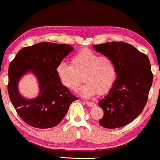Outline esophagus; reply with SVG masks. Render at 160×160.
I'll use <instances>...</instances> for the list:
<instances>
[{
	"label": "esophagus",
	"instance_id": "1",
	"mask_svg": "<svg viewBox=\"0 0 160 160\" xmlns=\"http://www.w3.org/2000/svg\"><path fill=\"white\" fill-rule=\"evenodd\" d=\"M86 104L89 106V107H93V106L95 105V104H94L93 102H89V101H86Z\"/></svg>",
	"mask_w": 160,
	"mask_h": 160
}]
</instances>
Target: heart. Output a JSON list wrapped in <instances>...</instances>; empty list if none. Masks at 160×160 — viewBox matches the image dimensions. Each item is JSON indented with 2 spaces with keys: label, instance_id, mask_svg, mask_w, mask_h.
Listing matches in <instances>:
<instances>
[{
  "label": "heart",
  "instance_id": "obj_1",
  "mask_svg": "<svg viewBox=\"0 0 160 160\" xmlns=\"http://www.w3.org/2000/svg\"><path fill=\"white\" fill-rule=\"evenodd\" d=\"M61 84L67 89L76 91L83 80L81 94L90 97L104 94L110 90L116 78V68L110 57L100 56L89 50H82L71 58V65L61 62L56 68Z\"/></svg>",
  "mask_w": 160,
  "mask_h": 160
}]
</instances>
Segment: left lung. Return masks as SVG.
<instances>
[{
	"label": "left lung",
	"mask_w": 160,
	"mask_h": 160,
	"mask_svg": "<svg viewBox=\"0 0 160 160\" xmlns=\"http://www.w3.org/2000/svg\"><path fill=\"white\" fill-rule=\"evenodd\" d=\"M94 50L112 60L117 77L109 93L99 102L104 128L123 127L139 115L147 104L153 74L149 58L133 45L110 42L94 45Z\"/></svg>",
	"instance_id": "obj_1"
}]
</instances>
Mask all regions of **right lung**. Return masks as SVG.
<instances>
[{
    "instance_id": "1",
    "label": "right lung",
    "mask_w": 160,
    "mask_h": 160,
    "mask_svg": "<svg viewBox=\"0 0 160 160\" xmlns=\"http://www.w3.org/2000/svg\"><path fill=\"white\" fill-rule=\"evenodd\" d=\"M65 44L40 42L18 51L8 67V92L10 100L21 118L37 128L57 126L68 112L69 106L78 98L61 84L56 68L72 51ZM29 71L36 76L40 93L27 100L19 94L18 82Z\"/></svg>"
}]
</instances>
